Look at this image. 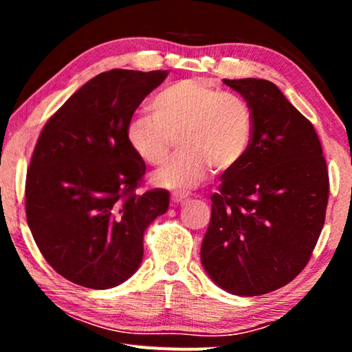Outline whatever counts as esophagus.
<instances>
[{
	"label": "esophagus",
	"mask_w": 352,
	"mask_h": 352,
	"mask_svg": "<svg viewBox=\"0 0 352 352\" xmlns=\"http://www.w3.org/2000/svg\"><path fill=\"white\" fill-rule=\"evenodd\" d=\"M186 199H188V195H184V194H172L170 195L172 204H182V201H184Z\"/></svg>",
	"instance_id": "34e87169"
}]
</instances>
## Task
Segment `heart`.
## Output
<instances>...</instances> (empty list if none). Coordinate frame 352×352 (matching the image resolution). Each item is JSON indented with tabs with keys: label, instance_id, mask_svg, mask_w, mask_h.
I'll return each mask as SVG.
<instances>
[{
	"label": "heart",
	"instance_id": "b5f03b06",
	"mask_svg": "<svg viewBox=\"0 0 352 352\" xmlns=\"http://www.w3.org/2000/svg\"><path fill=\"white\" fill-rule=\"evenodd\" d=\"M151 110L152 116L129 121L130 151L148 166L164 163L177 136L182 151L153 175L157 186L192 189L211 166L217 172L233 169L252 144L253 115L245 100L205 79L189 77L164 87L155 94Z\"/></svg>",
	"mask_w": 352,
	"mask_h": 352
}]
</instances>
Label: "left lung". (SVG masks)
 Instances as JSON below:
<instances>
[{
  "label": "left lung",
  "mask_w": 352,
  "mask_h": 352,
  "mask_svg": "<svg viewBox=\"0 0 352 352\" xmlns=\"http://www.w3.org/2000/svg\"><path fill=\"white\" fill-rule=\"evenodd\" d=\"M247 100L253 138L212 194L200 259L214 283L241 296L269 294L300 275L324 225L329 175L309 119L264 79H223Z\"/></svg>",
  "instance_id": "1"
}]
</instances>
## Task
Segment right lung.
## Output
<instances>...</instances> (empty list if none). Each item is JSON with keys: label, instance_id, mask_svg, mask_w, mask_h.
<instances>
[{"label": "right lung", "instance_id": "obj_1", "mask_svg": "<svg viewBox=\"0 0 352 352\" xmlns=\"http://www.w3.org/2000/svg\"><path fill=\"white\" fill-rule=\"evenodd\" d=\"M168 71L111 69L80 87L45 124L26 175V219L52 269L88 289H111L138 270L142 237L169 192L138 195L146 164L126 127Z\"/></svg>", "mask_w": 352, "mask_h": 352}]
</instances>
